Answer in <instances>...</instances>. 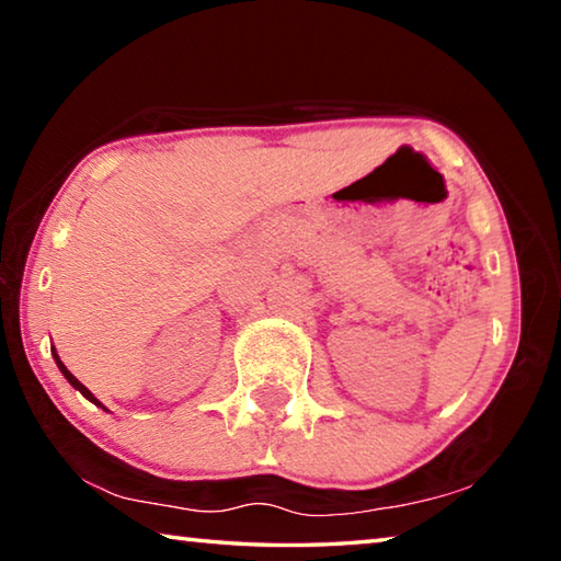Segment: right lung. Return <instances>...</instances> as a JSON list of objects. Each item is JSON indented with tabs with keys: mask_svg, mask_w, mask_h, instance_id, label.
Here are the masks:
<instances>
[{
	"mask_svg": "<svg viewBox=\"0 0 561 561\" xmlns=\"http://www.w3.org/2000/svg\"><path fill=\"white\" fill-rule=\"evenodd\" d=\"M51 354H54V358H56V366H59V371L64 374V378H66V381H69V383H71V386L76 388V391H81L83 396H87L91 403H96L99 408H103V403L99 401V398H96V396H93V393L89 391V388H87V386H83V383L79 381V378H76V376H73V374L69 371V368H66V366L61 364V358H59V354H56V351H51ZM103 411H106V408H103Z\"/></svg>",
	"mask_w": 561,
	"mask_h": 561,
	"instance_id": "right-lung-1",
	"label": "right lung"
}]
</instances>
